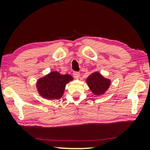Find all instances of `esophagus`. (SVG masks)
Returning <instances> with one entry per match:
<instances>
[{"instance_id":"obj_1","label":"esophagus","mask_w":150,"mask_h":150,"mask_svg":"<svg viewBox=\"0 0 150 150\" xmlns=\"http://www.w3.org/2000/svg\"><path fill=\"white\" fill-rule=\"evenodd\" d=\"M80 73H79V72L75 71L73 73V77H75V79H78L79 77H80Z\"/></svg>"}]
</instances>
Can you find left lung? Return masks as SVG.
I'll return each instance as SVG.
<instances>
[{"label":"left lung","instance_id":"left-lung-1","mask_svg":"<svg viewBox=\"0 0 150 150\" xmlns=\"http://www.w3.org/2000/svg\"><path fill=\"white\" fill-rule=\"evenodd\" d=\"M87 82L91 90L95 94H101L109 87V80L105 79L99 73H94L87 79Z\"/></svg>","mask_w":150,"mask_h":150}]
</instances>
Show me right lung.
Returning a JSON list of instances; mask_svg holds the SVG:
<instances>
[{"label":"right lung","mask_w":150,"mask_h":150,"mask_svg":"<svg viewBox=\"0 0 150 150\" xmlns=\"http://www.w3.org/2000/svg\"><path fill=\"white\" fill-rule=\"evenodd\" d=\"M73 80L71 75H60L51 72L47 76L41 78L37 82V88L42 97L50 99H58L62 97L66 84Z\"/></svg>","instance_id":"obj_1"}]
</instances>
